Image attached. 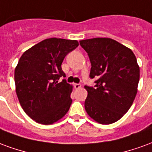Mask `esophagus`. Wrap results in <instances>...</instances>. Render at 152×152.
Returning a JSON list of instances; mask_svg holds the SVG:
<instances>
[{
  "label": "esophagus",
  "instance_id": "34e87169",
  "mask_svg": "<svg viewBox=\"0 0 152 152\" xmlns=\"http://www.w3.org/2000/svg\"><path fill=\"white\" fill-rule=\"evenodd\" d=\"M74 87H75V89H79V88H81V84L80 83H75V84H74Z\"/></svg>",
  "mask_w": 152,
  "mask_h": 152
}]
</instances>
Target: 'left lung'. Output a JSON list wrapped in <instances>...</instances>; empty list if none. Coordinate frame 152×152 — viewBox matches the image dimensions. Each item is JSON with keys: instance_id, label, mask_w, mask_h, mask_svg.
I'll list each match as a JSON object with an SVG mask.
<instances>
[{"instance_id": "8db88e82", "label": "left lung", "mask_w": 152, "mask_h": 152, "mask_svg": "<svg viewBox=\"0 0 152 152\" xmlns=\"http://www.w3.org/2000/svg\"><path fill=\"white\" fill-rule=\"evenodd\" d=\"M89 56L90 77L96 85L85 86V109L92 119L103 125L120 120L131 107L138 91L139 66L132 51L109 38L81 40Z\"/></svg>"}]
</instances>
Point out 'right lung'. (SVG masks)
Returning <instances> with one entry per match:
<instances>
[{"label": "right lung", "mask_w": 152, "mask_h": 152, "mask_svg": "<svg viewBox=\"0 0 152 152\" xmlns=\"http://www.w3.org/2000/svg\"><path fill=\"white\" fill-rule=\"evenodd\" d=\"M78 46L77 40L50 38L26 50L14 70L16 93L22 108L31 119L50 125L62 118L70 108L72 87L61 64Z\"/></svg>", "instance_id": "add662e5"}]
</instances>
